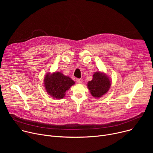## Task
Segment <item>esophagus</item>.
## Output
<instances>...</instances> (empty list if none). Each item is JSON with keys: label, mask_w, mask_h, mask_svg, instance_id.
<instances>
[{"label": "esophagus", "mask_w": 153, "mask_h": 153, "mask_svg": "<svg viewBox=\"0 0 153 153\" xmlns=\"http://www.w3.org/2000/svg\"><path fill=\"white\" fill-rule=\"evenodd\" d=\"M76 81H77V83L81 84V83L82 82V79H76Z\"/></svg>", "instance_id": "34e87169"}]
</instances>
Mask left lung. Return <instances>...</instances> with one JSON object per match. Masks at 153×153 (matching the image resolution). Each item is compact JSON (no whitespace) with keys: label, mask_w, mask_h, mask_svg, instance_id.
Instances as JSON below:
<instances>
[{"label":"left lung","mask_w":153,"mask_h":153,"mask_svg":"<svg viewBox=\"0 0 153 153\" xmlns=\"http://www.w3.org/2000/svg\"><path fill=\"white\" fill-rule=\"evenodd\" d=\"M110 81L106 74L96 72L93 75L91 81H89L87 87L94 97H100L106 94L110 87Z\"/></svg>","instance_id":"left-lung-1"}]
</instances>
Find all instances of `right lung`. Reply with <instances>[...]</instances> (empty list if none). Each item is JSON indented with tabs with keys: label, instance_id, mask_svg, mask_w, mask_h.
I'll return each instance as SVG.
<instances>
[{
	"label": "right lung",
	"instance_id": "1",
	"mask_svg": "<svg viewBox=\"0 0 153 153\" xmlns=\"http://www.w3.org/2000/svg\"><path fill=\"white\" fill-rule=\"evenodd\" d=\"M44 84L46 92L53 98L61 99L65 95L66 92L71 86L75 84L69 77L63 75L61 72H54L46 75Z\"/></svg>",
	"mask_w": 153,
	"mask_h": 153
}]
</instances>
